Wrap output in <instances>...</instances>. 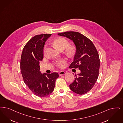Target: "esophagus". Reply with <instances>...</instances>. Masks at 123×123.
Returning a JSON list of instances; mask_svg holds the SVG:
<instances>
[{"label":"esophagus","instance_id":"obj_1","mask_svg":"<svg viewBox=\"0 0 123 123\" xmlns=\"http://www.w3.org/2000/svg\"><path fill=\"white\" fill-rule=\"evenodd\" d=\"M66 74V73L64 71H61L59 73V74L60 76H62V75H64Z\"/></svg>","mask_w":123,"mask_h":123}]
</instances>
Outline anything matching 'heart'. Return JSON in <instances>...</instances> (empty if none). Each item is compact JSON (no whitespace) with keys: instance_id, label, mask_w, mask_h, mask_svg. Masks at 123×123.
Wrapping results in <instances>:
<instances>
[{"instance_id":"heart-1","label":"heart","mask_w":123,"mask_h":123,"mask_svg":"<svg viewBox=\"0 0 123 123\" xmlns=\"http://www.w3.org/2000/svg\"><path fill=\"white\" fill-rule=\"evenodd\" d=\"M54 44L60 50H63L66 49V52L68 55H72L75 52L76 48L75 47L73 46H68L69 45V43L67 40L64 38L60 37L56 38L54 41ZM65 62V60L62 59L56 62L55 64L59 68H62Z\"/></svg>"}]
</instances>
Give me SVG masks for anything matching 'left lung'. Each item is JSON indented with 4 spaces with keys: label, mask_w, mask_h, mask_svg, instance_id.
<instances>
[{
    "label": "left lung",
    "mask_w": 123,
    "mask_h": 123,
    "mask_svg": "<svg viewBox=\"0 0 123 123\" xmlns=\"http://www.w3.org/2000/svg\"><path fill=\"white\" fill-rule=\"evenodd\" d=\"M58 35L67 37L75 45V55L69 68H78L80 73L75 74L70 89L76 94H85L93 88L98 77L100 59L96 48L91 40L79 32H66Z\"/></svg>",
    "instance_id": "1"
}]
</instances>
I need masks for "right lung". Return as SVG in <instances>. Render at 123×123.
<instances>
[{
    "mask_svg": "<svg viewBox=\"0 0 123 123\" xmlns=\"http://www.w3.org/2000/svg\"><path fill=\"white\" fill-rule=\"evenodd\" d=\"M51 34L37 35L32 37L23 49L20 68L25 84L36 96H48L54 91L57 73L41 74L39 62L43 58L45 42Z\"/></svg>",
    "mask_w": 123,
    "mask_h": 123,
    "instance_id": "obj_1",
    "label": "right lung"
}]
</instances>
